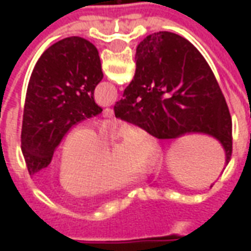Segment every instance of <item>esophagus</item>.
Here are the masks:
<instances>
[{"label": "esophagus", "instance_id": "obj_1", "mask_svg": "<svg viewBox=\"0 0 251 251\" xmlns=\"http://www.w3.org/2000/svg\"><path fill=\"white\" fill-rule=\"evenodd\" d=\"M102 114H103V117H113V115H114V110L107 107V109L103 110V113H102Z\"/></svg>", "mask_w": 251, "mask_h": 251}]
</instances>
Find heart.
<instances>
[{
    "mask_svg": "<svg viewBox=\"0 0 251 251\" xmlns=\"http://www.w3.org/2000/svg\"><path fill=\"white\" fill-rule=\"evenodd\" d=\"M117 131L114 124H104L98 134L88 126L70 133L63 145L59 181L71 196H97L109 194L140 179L145 168H157L163 152L147 131L127 127L114 154L106 140Z\"/></svg>",
    "mask_w": 251,
    "mask_h": 251,
    "instance_id": "obj_1",
    "label": "heart"
}]
</instances>
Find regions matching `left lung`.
Segmentation results:
<instances>
[{"label": "left lung", "mask_w": 251, "mask_h": 251, "mask_svg": "<svg viewBox=\"0 0 251 251\" xmlns=\"http://www.w3.org/2000/svg\"><path fill=\"white\" fill-rule=\"evenodd\" d=\"M103 77L98 50L79 36L52 44L30 75L21 149L29 175L50 165L55 149L77 122L98 115L94 90Z\"/></svg>", "instance_id": "obj_1"}]
</instances>
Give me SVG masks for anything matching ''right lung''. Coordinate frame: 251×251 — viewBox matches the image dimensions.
<instances>
[{"mask_svg": "<svg viewBox=\"0 0 251 251\" xmlns=\"http://www.w3.org/2000/svg\"><path fill=\"white\" fill-rule=\"evenodd\" d=\"M136 74L115 103L117 118L160 140L207 134L221 142L228 163L231 117L208 63L184 37L154 32L136 50Z\"/></svg>", "mask_w": 251, "mask_h": 251, "instance_id": "1", "label": "right lung"}]
</instances>
